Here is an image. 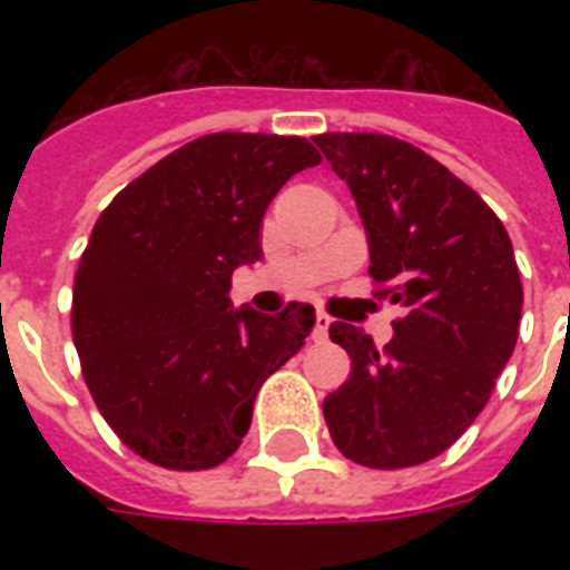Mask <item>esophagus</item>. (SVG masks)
Wrapping results in <instances>:
<instances>
[{
    "label": "esophagus",
    "mask_w": 570,
    "mask_h": 570,
    "mask_svg": "<svg viewBox=\"0 0 570 570\" xmlns=\"http://www.w3.org/2000/svg\"><path fill=\"white\" fill-rule=\"evenodd\" d=\"M328 328H331V316L328 313H316V328H313V340L322 343V340H328Z\"/></svg>",
    "instance_id": "1"
}]
</instances>
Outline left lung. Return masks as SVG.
Instances as JSON below:
<instances>
[{
    "label": "left lung",
    "instance_id": "1",
    "mask_svg": "<svg viewBox=\"0 0 570 570\" xmlns=\"http://www.w3.org/2000/svg\"><path fill=\"white\" fill-rule=\"evenodd\" d=\"M313 141L355 197L379 295L405 307L384 348L355 325H331L352 373L322 402L325 423L346 459L414 468L468 432L512 357L523 307L512 239L420 147L379 132Z\"/></svg>",
    "mask_w": 570,
    "mask_h": 570
}]
</instances>
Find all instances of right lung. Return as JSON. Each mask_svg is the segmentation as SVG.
Here are the masks:
<instances>
[{
	"instance_id": "1",
	"label": "right lung",
	"mask_w": 570,
	"mask_h": 570,
	"mask_svg": "<svg viewBox=\"0 0 570 570\" xmlns=\"http://www.w3.org/2000/svg\"><path fill=\"white\" fill-rule=\"evenodd\" d=\"M307 138L213 132L147 168L94 224L73 284L85 384L120 441L168 470L239 450L268 375L304 346L316 313L230 304L257 263L259 224L293 174L320 165Z\"/></svg>"
}]
</instances>
